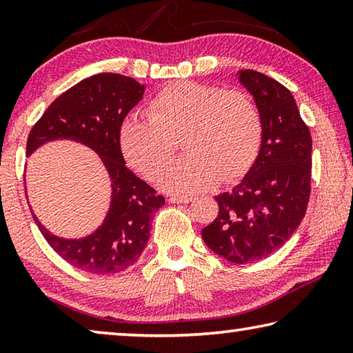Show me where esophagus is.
<instances>
[{
    "label": "esophagus",
    "instance_id": "esophagus-1",
    "mask_svg": "<svg viewBox=\"0 0 353 353\" xmlns=\"http://www.w3.org/2000/svg\"><path fill=\"white\" fill-rule=\"evenodd\" d=\"M191 201H193L191 196H170L171 204H188Z\"/></svg>",
    "mask_w": 353,
    "mask_h": 353
}]
</instances>
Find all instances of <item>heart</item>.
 Instances as JSON below:
<instances>
[{
    "label": "heart",
    "mask_w": 353,
    "mask_h": 353,
    "mask_svg": "<svg viewBox=\"0 0 353 353\" xmlns=\"http://www.w3.org/2000/svg\"><path fill=\"white\" fill-rule=\"evenodd\" d=\"M182 137L183 159L160 179L170 193L190 194L232 181L246 172L259 155L263 119L249 94L196 82L162 88L148 104L146 115H130L119 130L128 163L149 181L157 179Z\"/></svg>",
    "instance_id": "1"
}]
</instances>
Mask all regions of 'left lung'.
Wrapping results in <instances>:
<instances>
[{
  "label": "left lung",
  "mask_w": 353,
  "mask_h": 353,
  "mask_svg": "<svg viewBox=\"0 0 353 353\" xmlns=\"http://www.w3.org/2000/svg\"><path fill=\"white\" fill-rule=\"evenodd\" d=\"M238 76L261 113L263 140L241 183L214 198L218 216L202 229V238L224 260L244 265L282 248L305 216L312 134L288 88L254 70Z\"/></svg>",
  "instance_id": "left-lung-1"
}]
</instances>
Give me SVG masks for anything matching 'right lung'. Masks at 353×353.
<instances>
[{"label": "right lung", "instance_id": "1", "mask_svg": "<svg viewBox=\"0 0 353 353\" xmlns=\"http://www.w3.org/2000/svg\"><path fill=\"white\" fill-rule=\"evenodd\" d=\"M143 93L145 85L129 76L94 74L52 101L29 132L26 155L46 141L74 140L99 155L110 177V208L92 235L65 240L34 214L48 244L77 270L117 274L132 266L146 248L154 213L165 205L163 196L128 168L119 146L121 124Z\"/></svg>", "mask_w": 353, "mask_h": 353}]
</instances>
